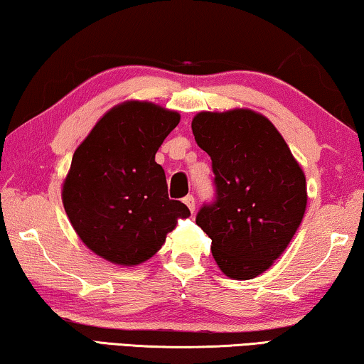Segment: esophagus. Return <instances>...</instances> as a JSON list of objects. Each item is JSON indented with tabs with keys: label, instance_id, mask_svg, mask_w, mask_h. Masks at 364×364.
I'll return each instance as SVG.
<instances>
[{
	"label": "esophagus",
	"instance_id": "34e87169",
	"mask_svg": "<svg viewBox=\"0 0 364 364\" xmlns=\"http://www.w3.org/2000/svg\"><path fill=\"white\" fill-rule=\"evenodd\" d=\"M183 201H184V204H186V206L189 208V211L194 213V206H196V201H194V196H191V194H188V196L184 198Z\"/></svg>",
	"mask_w": 364,
	"mask_h": 364
}]
</instances>
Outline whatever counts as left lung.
I'll return each mask as SVG.
<instances>
[{"mask_svg":"<svg viewBox=\"0 0 364 364\" xmlns=\"http://www.w3.org/2000/svg\"><path fill=\"white\" fill-rule=\"evenodd\" d=\"M191 129L211 156L218 198L196 224L221 272L264 274L290 244L306 209L305 173L272 122L250 109L199 112Z\"/></svg>","mask_w":364,"mask_h":364,"instance_id":"left-lung-1","label":"left lung"}]
</instances>
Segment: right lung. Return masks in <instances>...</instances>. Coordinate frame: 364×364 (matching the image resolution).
Masks as SVG:
<instances>
[{
  "instance_id": "add662e5",
  "label": "right lung",
  "mask_w": 364,
  "mask_h": 364,
  "mask_svg": "<svg viewBox=\"0 0 364 364\" xmlns=\"http://www.w3.org/2000/svg\"><path fill=\"white\" fill-rule=\"evenodd\" d=\"M175 110L125 100L100 117L74 151L63 204L74 231L99 257L135 267L165 244L178 219L189 218L168 198L158 148L180 124Z\"/></svg>"
}]
</instances>
